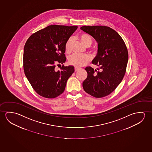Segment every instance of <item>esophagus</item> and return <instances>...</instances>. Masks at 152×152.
I'll use <instances>...</instances> for the list:
<instances>
[{
  "instance_id": "34e87169",
  "label": "esophagus",
  "mask_w": 152,
  "mask_h": 152,
  "mask_svg": "<svg viewBox=\"0 0 152 152\" xmlns=\"http://www.w3.org/2000/svg\"><path fill=\"white\" fill-rule=\"evenodd\" d=\"M80 69V68L77 67H75V72H77L78 70Z\"/></svg>"
}]
</instances>
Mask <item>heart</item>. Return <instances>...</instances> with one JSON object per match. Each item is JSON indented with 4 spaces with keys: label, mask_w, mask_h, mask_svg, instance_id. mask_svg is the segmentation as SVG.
Returning <instances> with one entry per match:
<instances>
[{
    "label": "heart",
    "mask_w": 152,
    "mask_h": 152,
    "mask_svg": "<svg viewBox=\"0 0 152 152\" xmlns=\"http://www.w3.org/2000/svg\"><path fill=\"white\" fill-rule=\"evenodd\" d=\"M80 42L85 47H89L92 44V39L91 36L86 34H82L79 36ZM72 42V38L68 39L65 45V49L67 53L70 51L71 44ZM91 60L90 57L87 55H80L73 54L68 58V63L71 65L76 67H82L88 63Z\"/></svg>",
    "instance_id": "1"
}]
</instances>
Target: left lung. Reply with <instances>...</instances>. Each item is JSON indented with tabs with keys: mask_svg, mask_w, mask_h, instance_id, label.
Masks as SVG:
<instances>
[{
	"mask_svg": "<svg viewBox=\"0 0 152 152\" xmlns=\"http://www.w3.org/2000/svg\"><path fill=\"white\" fill-rule=\"evenodd\" d=\"M80 29L98 43L97 54L92 63L101 69L85 68L87 77L83 83V88L96 98L107 96L119 85L126 72L129 59L126 45L121 36L107 26H84Z\"/></svg>",
	"mask_w": 152,
	"mask_h": 152,
	"instance_id": "8db88e82",
	"label": "left lung"
}]
</instances>
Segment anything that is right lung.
I'll use <instances>...</instances> for the list:
<instances>
[{
    "label": "right lung",
    "instance_id": "add662e5",
    "mask_svg": "<svg viewBox=\"0 0 152 152\" xmlns=\"http://www.w3.org/2000/svg\"><path fill=\"white\" fill-rule=\"evenodd\" d=\"M77 27L50 25L34 33L25 43V74L34 91L40 96L55 98L65 91L68 79L75 71L74 67L63 65L58 71L55 68L56 64L65 62V45Z\"/></svg>",
    "mask_w": 152,
    "mask_h": 152
}]
</instances>
